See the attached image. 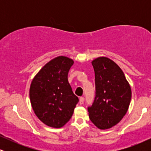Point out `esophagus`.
<instances>
[{
    "label": "esophagus",
    "instance_id": "obj_1",
    "mask_svg": "<svg viewBox=\"0 0 151 151\" xmlns=\"http://www.w3.org/2000/svg\"><path fill=\"white\" fill-rule=\"evenodd\" d=\"M84 101V97H80L79 98V104H82Z\"/></svg>",
    "mask_w": 151,
    "mask_h": 151
}]
</instances>
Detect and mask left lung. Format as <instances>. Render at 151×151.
<instances>
[{
	"label": "left lung",
	"mask_w": 151,
	"mask_h": 151,
	"mask_svg": "<svg viewBox=\"0 0 151 151\" xmlns=\"http://www.w3.org/2000/svg\"><path fill=\"white\" fill-rule=\"evenodd\" d=\"M91 64L96 95L93 104L88 107L89 116L99 129H108L126 115L131 99V86L121 69L110 59L100 57Z\"/></svg>",
	"instance_id": "1"
}]
</instances>
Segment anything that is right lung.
Wrapping results in <instances>:
<instances>
[{
  "instance_id": "obj_1",
  "label": "right lung",
  "mask_w": 151,
  "mask_h": 151,
  "mask_svg": "<svg viewBox=\"0 0 151 151\" xmlns=\"http://www.w3.org/2000/svg\"><path fill=\"white\" fill-rule=\"evenodd\" d=\"M72 59L59 56L50 60L31 82L30 99L35 114L43 124L61 128L72 117L79 99L69 84Z\"/></svg>"
}]
</instances>
